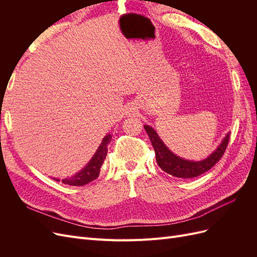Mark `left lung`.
Wrapping results in <instances>:
<instances>
[{"label": "left lung", "mask_w": 257, "mask_h": 257, "mask_svg": "<svg viewBox=\"0 0 257 257\" xmlns=\"http://www.w3.org/2000/svg\"><path fill=\"white\" fill-rule=\"evenodd\" d=\"M145 130L147 131L148 136L150 138L158 165L167 174L183 179L198 177L208 172L209 169H211L223 157L229 137V134L225 136L221 145L206 160L200 162H193L179 158L172 151H169L168 148L160 139L157 132L152 127L145 125Z\"/></svg>", "instance_id": "left-lung-1"}]
</instances>
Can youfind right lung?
<instances>
[{"label": "right lung", "instance_id": "1", "mask_svg": "<svg viewBox=\"0 0 257 257\" xmlns=\"http://www.w3.org/2000/svg\"><path fill=\"white\" fill-rule=\"evenodd\" d=\"M110 141H111V135L108 134L106 137H104L102 144H100V146L98 147L96 153L94 154V157L91 159L89 164L85 166L81 172L76 174L75 176H73L69 179L67 178L63 179L62 182L64 184L73 185V186H81L93 180H95L99 175V170L103 165L104 160L106 159L107 147H108V144L110 143ZM54 180L59 181V179H54Z\"/></svg>", "mask_w": 257, "mask_h": 257}]
</instances>
